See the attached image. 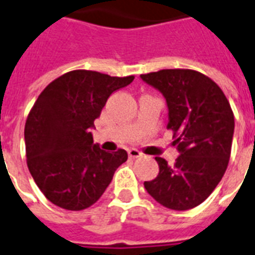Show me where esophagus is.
Returning a JSON list of instances; mask_svg holds the SVG:
<instances>
[{"label":"esophagus","mask_w":255,"mask_h":255,"mask_svg":"<svg viewBox=\"0 0 255 255\" xmlns=\"http://www.w3.org/2000/svg\"><path fill=\"white\" fill-rule=\"evenodd\" d=\"M128 156H129V158H137V157L142 156V153L137 149H128Z\"/></svg>","instance_id":"esophagus-1"}]
</instances>
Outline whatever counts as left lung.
I'll use <instances>...</instances> for the list:
<instances>
[{"label":"left lung","mask_w":255,"mask_h":255,"mask_svg":"<svg viewBox=\"0 0 255 255\" xmlns=\"http://www.w3.org/2000/svg\"><path fill=\"white\" fill-rule=\"evenodd\" d=\"M140 77L166 98V128L181 152L173 166L156 157L158 175L144 186L166 208H194L212 194L228 167L235 131L229 101L215 81L196 70L162 69Z\"/></svg>","instance_id":"1"}]
</instances>
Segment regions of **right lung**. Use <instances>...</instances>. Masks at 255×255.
<instances>
[{"mask_svg": "<svg viewBox=\"0 0 255 255\" xmlns=\"http://www.w3.org/2000/svg\"><path fill=\"white\" fill-rule=\"evenodd\" d=\"M133 78L70 70L47 85L38 97L24 126L27 166L55 206L69 211L89 208L127 161L124 149L109 153L93 144L90 128L110 95Z\"/></svg>", "mask_w": 255, "mask_h": 255, "instance_id": "obj_1", "label": "right lung"}]
</instances>
